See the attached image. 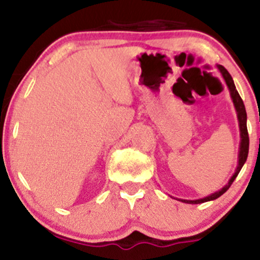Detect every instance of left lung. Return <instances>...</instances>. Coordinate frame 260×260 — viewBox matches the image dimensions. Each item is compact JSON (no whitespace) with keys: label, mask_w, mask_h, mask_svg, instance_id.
Masks as SVG:
<instances>
[{"label":"left lung","mask_w":260,"mask_h":260,"mask_svg":"<svg viewBox=\"0 0 260 260\" xmlns=\"http://www.w3.org/2000/svg\"><path fill=\"white\" fill-rule=\"evenodd\" d=\"M219 70H220V72L222 73L223 78H225L226 84H228L230 91H231V98H232V100H234V104H235V107H236V111H237V116H238V122H240L241 138H242V140H241L240 155H238V166H237V170H236L235 175L232 176L231 180H230L229 183L226 184V186L223 187L221 190H219V192L214 193V194L209 196V197H207V198L198 199V201H183V199H180L181 202H183V203H189V204H199V203L214 201V199L219 198L220 196H222L223 193H225L226 190H228L229 188L231 187L232 182L235 181V178L237 177L238 174H240L241 169H242V166L244 165V162H246V160H247V156H248V150H249V137H248V131H247V112H246V107H244L243 100L241 99V96H240V94H238V91L236 90V86H235L234 80H232L231 74H230V73L228 72V71H226L225 68L222 67V66H219Z\"/></svg>","instance_id":"8db88e82"}]
</instances>
